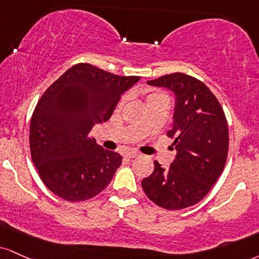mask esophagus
<instances>
[{
    "mask_svg": "<svg viewBox=\"0 0 259 259\" xmlns=\"http://www.w3.org/2000/svg\"><path fill=\"white\" fill-rule=\"evenodd\" d=\"M125 157L126 158H136V157H139V153L138 152H126Z\"/></svg>",
    "mask_w": 259,
    "mask_h": 259,
    "instance_id": "obj_1",
    "label": "esophagus"
}]
</instances>
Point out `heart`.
Here are the masks:
<instances>
[{
  "label": "heart",
  "mask_w": 259,
  "mask_h": 259,
  "mask_svg": "<svg viewBox=\"0 0 259 259\" xmlns=\"http://www.w3.org/2000/svg\"><path fill=\"white\" fill-rule=\"evenodd\" d=\"M145 95H146V104H149V102L157 101V100L167 99L166 95L163 94V93H160V92H154V90H146ZM124 101H125V98H123V99L120 100V104H119V105H123Z\"/></svg>",
  "instance_id": "b5f03b06"
}]
</instances>
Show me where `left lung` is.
I'll use <instances>...</instances> for the list:
<instances>
[{"instance_id":"8db88e82","label":"left lung","mask_w":259,"mask_h":259,"mask_svg":"<svg viewBox=\"0 0 259 259\" xmlns=\"http://www.w3.org/2000/svg\"><path fill=\"white\" fill-rule=\"evenodd\" d=\"M147 83L175 94L167 136L175 140L176 158L166 169L155 160L154 171L141 185L158 206L181 210L200 201L222 174L229 147L228 124L219 100L201 80L176 72Z\"/></svg>"}]
</instances>
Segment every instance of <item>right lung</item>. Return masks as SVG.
Returning <instances> with one entry per match:
<instances>
[{
    "mask_svg": "<svg viewBox=\"0 0 259 259\" xmlns=\"http://www.w3.org/2000/svg\"><path fill=\"white\" fill-rule=\"evenodd\" d=\"M139 79L77 64L46 90L31 118L30 151L49 191L83 201L108 186L123 158L89 134L95 124L110 119L121 94Z\"/></svg>",
    "mask_w": 259,
    "mask_h": 259,
    "instance_id": "1",
    "label": "right lung"
}]
</instances>
